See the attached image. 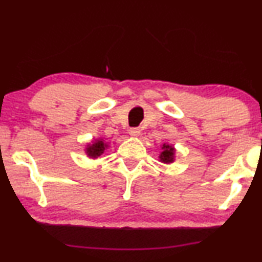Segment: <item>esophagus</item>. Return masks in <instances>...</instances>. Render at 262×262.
<instances>
[{
  "mask_svg": "<svg viewBox=\"0 0 262 262\" xmlns=\"http://www.w3.org/2000/svg\"><path fill=\"white\" fill-rule=\"evenodd\" d=\"M130 135L134 136V137H138L141 135V130L138 127H131L130 128Z\"/></svg>",
  "mask_w": 262,
  "mask_h": 262,
  "instance_id": "obj_1",
  "label": "esophagus"
}]
</instances>
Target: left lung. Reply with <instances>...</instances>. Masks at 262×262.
Instances as JSON below:
<instances>
[{
    "label": "left lung",
    "instance_id": "left-lung-1",
    "mask_svg": "<svg viewBox=\"0 0 262 262\" xmlns=\"http://www.w3.org/2000/svg\"><path fill=\"white\" fill-rule=\"evenodd\" d=\"M163 151L160 154V160L161 162L163 163H171L174 161V152L175 149L171 145L168 144H163L162 146Z\"/></svg>",
    "mask_w": 262,
    "mask_h": 262
}]
</instances>
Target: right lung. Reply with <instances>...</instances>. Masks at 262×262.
Listing matches in <instances>:
<instances>
[{
    "mask_svg": "<svg viewBox=\"0 0 262 262\" xmlns=\"http://www.w3.org/2000/svg\"><path fill=\"white\" fill-rule=\"evenodd\" d=\"M106 148H107L106 143L103 142L102 139H98V141L93 142V144L87 146V154L88 156L91 157H98L105 151Z\"/></svg>",
    "mask_w": 262,
    "mask_h": 262,
    "instance_id": "add662e5",
    "label": "right lung"
}]
</instances>
